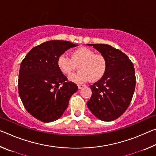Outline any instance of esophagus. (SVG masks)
I'll use <instances>...</instances> for the list:
<instances>
[{
  "mask_svg": "<svg viewBox=\"0 0 156 156\" xmlns=\"http://www.w3.org/2000/svg\"><path fill=\"white\" fill-rule=\"evenodd\" d=\"M84 87V85H83V84H78V87L79 89H83Z\"/></svg>",
  "mask_w": 156,
  "mask_h": 156,
  "instance_id": "esophagus-1",
  "label": "esophagus"
}]
</instances>
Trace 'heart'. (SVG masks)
Masks as SVG:
<instances>
[{
	"mask_svg": "<svg viewBox=\"0 0 156 156\" xmlns=\"http://www.w3.org/2000/svg\"><path fill=\"white\" fill-rule=\"evenodd\" d=\"M60 72L69 76L78 66L80 72L70 76L69 80L76 83L90 80L95 83L105 76L107 69V60L103 54H96L95 51L86 47H80L70 52V58L60 55L56 60Z\"/></svg>",
	"mask_w": 156,
	"mask_h": 156,
	"instance_id": "obj_1",
	"label": "heart"
}]
</instances>
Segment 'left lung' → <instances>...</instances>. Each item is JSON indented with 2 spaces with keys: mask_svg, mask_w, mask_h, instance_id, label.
I'll use <instances>...</instances> for the list:
<instances>
[{
  "mask_svg": "<svg viewBox=\"0 0 156 156\" xmlns=\"http://www.w3.org/2000/svg\"><path fill=\"white\" fill-rule=\"evenodd\" d=\"M87 44L103 54L108 63L103 77L89 86L92 95L87 105L98 119L114 120L123 114L133 98L136 81L133 65L125 54L109 44Z\"/></svg>",
  "mask_w": 156,
  "mask_h": 156,
  "instance_id": "obj_1",
  "label": "left lung"
}]
</instances>
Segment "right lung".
Wrapping results in <instances>:
<instances>
[{"mask_svg": "<svg viewBox=\"0 0 156 156\" xmlns=\"http://www.w3.org/2000/svg\"><path fill=\"white\" fill-rule=\"evenodd\" d=\"M77 45L65 41L44 42L31 49L21 62L18 93L26 110L36 119L43 122L58 119L78 91L56 65L60 55Z\"/></svg>", "mask_w": 156, "mask_h": 156, "instance_id": "right-lung-1", "label": "right lung"}]
</instances>
